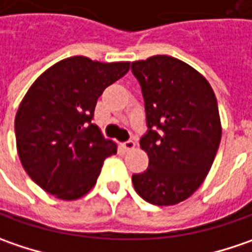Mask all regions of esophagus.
<instances>
[{
    "mask_svg": "<svg viewBox=\"0 0 252 252\" xmlns=\"http://www.w3.org/2000/svg\"><path fill=\"white\" fill-rule=\"evenodd\" d=\"M123 148H124L126 151H131V149L135 148V142H134L132 139H128V141H126V142L123 144Z\"/></svg>",
    "mask_w": 252,
    "mask_h": 252,
    "instance_id": "34e87169",
    "label": "esophagus"
}]
</instances>
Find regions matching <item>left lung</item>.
<instances>
[{
    "label": "left lung",
    "instance_id": "1",
    "mask_svg": "<svg viewBox=\"0 0 252 252\" xmlns=\"http://www.w3.org/2000/svg\"><path fill=\"white\" fill-rule=\"evenodd\" d=\"M131 70L145 101L148 131L139 144L149 158L148 169L132 175L134 188L151 204H178L199 189L216 158V95L199 71L172 56L132 62Z\"/></svg>",
    "mask_w": 252,
    "mask_h": 252
}]
</instances>
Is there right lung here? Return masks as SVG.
<instances>
[{
    "label": "right lung",
    "mask_w": 252,
    "mask_h": 252,
    "mask_svg": "<svg viewBox=\"0 0 252 252\" xmlns=\"http://www.w3.org/2000/svg\"><path fill=\"white\" fill-rule=\"evenodd\" d=\"M129 70V62L101 63L73 56L43 71L15 115L21 163L29 178L62 200H76L97 182L117 145L92 124L105 87Z\"/></svg>",
    "instance_id": "obj_1"
}]
</instances>
